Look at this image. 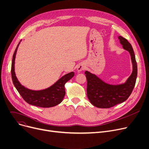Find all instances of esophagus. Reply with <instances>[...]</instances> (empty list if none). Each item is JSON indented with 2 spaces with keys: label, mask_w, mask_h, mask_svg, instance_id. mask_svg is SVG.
<instances>
[{
  "label": "esophagus",
  "mask_w": 149,
  "mask_h": 149,
  "mask_svg": "<svg viewBox=\"0 0 149 149\" xmlns=\"http://www.w3.org/2000/svg\"><path fill=\"white\" fill-rule=\"evenodd\" d=\"M85 69V66L83 65H80L78 67H77V71L78 72H80L81 71H83L84 69Z\"/></svg>",
  "instance_id": "esophagus-1"
}]
</instances>
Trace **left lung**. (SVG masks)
<instances>
[{"instance_id":"8db88e82","label":"left lung","mask_w":149,"mask_h":149,"mask_svg":"<svg viewBox=\"0 0 149 149\" xmlns=\"http://www.w3.org/2000/svg\"><path fill=\"white\" fill-rule=\"evenodd\" d=\"M118 39L123 48L130 52L133 65V71L125 84L110 85L102 81L97 76L85 72L87 78V95L94 106L100 108H109L122 103L130 97L134 88L137 77V65L131 44L126 39L119 36Z\"/></svg>"}]
</instances>
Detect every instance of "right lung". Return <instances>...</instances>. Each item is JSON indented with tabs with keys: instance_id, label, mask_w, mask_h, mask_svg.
I'll return each instance as SVG.
<instances>
[{
	"instance_id": "add662e5",
	"label": "right lung",
	"mask_w": 149,
	"mask_h": 149,
	"mask_svg": "<svg viewBox=\"0 0 149 149\" xmlns=\"http://www.w3.org/2000/svg\"><path fill=\"white\" fill-rule=\"evenodd\" d=\"M18 45L19 44L17 45L13 54L11 65V76L13 84L19 95L27 103L36 107L49 108L60 104L65 95V84L74 77V73L71 72L66 74L59 79L54 84L45 90L39 91L29 90L19 83L14 71L15 58Z\"/></svg>"
}]
</instances>
